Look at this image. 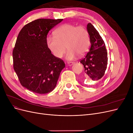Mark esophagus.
<instances>
[{
    "instance_id": "obj_1",
    "label": "esophagus",
    "mask_w": 133,
    "mask_h": 133,
    "mask_svg": "<svg viewBox=\"0 0 133 133\" xmlns=\"http://www.w3.org/2000/svg\"><path fill=\"white\" fill-rule=\"evenodd\" d=\"M67 64L69 65H73V64H74V63L73 62H68Z\"/></svg>"
}]
</instances>
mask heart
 <instances>
[{"label":"heart","mask_w":133,"mask_h":133,"mask_svg":"<svg viewBox=\"0 0 133 133\" xmlns=\"http://www.w3.org/2000/svg\"><path fill=\"white\" fill-rule=\"evenodd\" d=\"M48 49L57 58H61L68 49L66 57L71 60L78 55H84L90 46L88 31L83 26L65 24L54 31V36H49L46 40Z\"/></svg>","instance_id":"heart-1"}]
</instances>
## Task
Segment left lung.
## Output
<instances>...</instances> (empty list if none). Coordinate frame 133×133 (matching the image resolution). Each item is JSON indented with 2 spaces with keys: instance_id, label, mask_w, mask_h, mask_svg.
<instances>
[{
  "instance_id": "1",
  "label": "left lung",
  "mask_w": 133,
  "mask_h": 133,
  "mask_svg": "<svg viewBox=\"0 0 133 133\" xmlns=\"http://www.w3.org/2000/svg\"><path fill=\"white\" fill-rule=\"evenodd\" d=\"M91 46L80 63L84 65L85 78L93 81L101 79L107 68L108 53L105 44L99 32L91 23L87 25Z\"/></svg>"
}]
</instances>
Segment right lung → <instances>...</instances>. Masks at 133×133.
<instances>
[{
	"instance_id": "add662e5",
	"label": "right lung",
	"mask_w": 133,
	"mask_h": 133,
	"mask_svg": "<svg viewBox=\"0 0 133 133\" xmlns=\"http://www.w3.org/2000/svg\"><path fill=\"white\" fill-rule=\"evenodd\" d=\"M63 19H38L19 32L13 51V68L21 85L40 94L51 92L57 85L65 63L46 46L50 30Z\"/></svg>"
}]
</instances>
